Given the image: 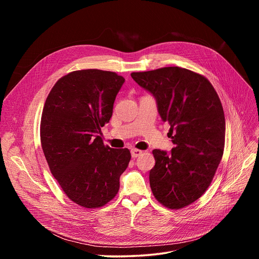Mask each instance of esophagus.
<instances>
[{
	"mask_svg": "<svg viewBox=\"0 0 259 259\" xmlns=\"http://www.w3.org/2000/svg\"><path fill=\"white\" fill-rule=\"evenodd\" d=\"M141 154H142V151H140V150H137V149H132V150H131V156H132V158H137V157H139Z\"/></svg>",
	"mask_w": 259,
	"mask_h": 259,
	"instance_id": "1",
	"label": "esophagus"
}]
</instances>
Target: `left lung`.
<instances>
[{
	"label": "left lung",
	"instance_id": "left-lung-1",
	"mask_svg": "<svg viewBox=\"0 0 259 259\" xmlns=\"http://www.w3.org/2000/svg\"><path fill=\"white\" fill-rule=\"evenodd\" d=\"M132 79L156 98L159 114L170 125L174 147L154 150L150 184L163 206L177 210L207 191L225 150L223 104L204 76L178 66L132 72Z\"/></svg>",
	"mask_w": 259,
	"mask_h": 259
}]
</instances>
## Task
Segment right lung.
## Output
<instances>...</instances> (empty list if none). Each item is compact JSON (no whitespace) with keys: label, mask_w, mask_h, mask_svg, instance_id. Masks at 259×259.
Here are the masks:
<instances>
[{"label":"right lung","mask_w":259,"mask_h":259,"mask_svg":"<svg viewBox=\"0 0 259 259\" xmlns=\"http://www.w3.org/2000/svg\"><path fill=\"white\" fill-rule=\"evenodd\" d=\"M124 82L114 71L75 70L55 83L45 101L40 134L49 169L68 199L84 208L116 197L131 159L128 149L104 145L99 135Z\"/></svg>","instance_id":"1"}]
</instances>
